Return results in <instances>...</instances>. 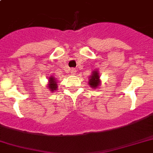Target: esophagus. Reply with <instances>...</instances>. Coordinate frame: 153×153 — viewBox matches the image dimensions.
<instances>
[{
    "mask_svg": "<svg viewBox=\"0 0 153 153\" xmlns=\"http://www.w3.org/2000/svg\"><path fill=\"white\" fill-rule=\"evenodd\" d=\"M71 71V74H74L75 73H76V70L74 68H72V69H71V71Z\"/></svg>",
    "mask_w": 153,
    "mask_h": 153,
    "instance_id": "1",
    "label": "esophagus"
}]
</instances>
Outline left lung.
I'll use <instances>...</instances> for the list:
<instances>
[{
    "label": "left lung",
    "instance_id": "1",
    "mask_svg": "<svg viewBox=\"0 0 153 153\" xmlns=\"http://www.w3.org/2000/svg\"><path fill=\"white\" fill-rule=\"evenodd\" d=\"M89 84L92 88H96L100 85V77L98 72H92V75L91 76V79H89Z\"/></svg>",
    "mask_w": 153,
    "mask_h": 153
}]
</instances>
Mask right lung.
<instances>
[{
    "label": "right lung",
    "mask_w": 153,
    "mask_h": 153,
    "mask_svg": "<svg viewBox=\"0 0 153 153\" xmlns=\"http://www.w3.org/2000/svg\"><path fill=\"white\" fill-rule=\"evenodd\" d=\"M49 82H50V84H49V89H51V91H53L54 90L57 89L58 86H57V82H56L55 79H53V77L51 76Z\"/></svg>",
    "instance_id": "1"
}]
</instances>
